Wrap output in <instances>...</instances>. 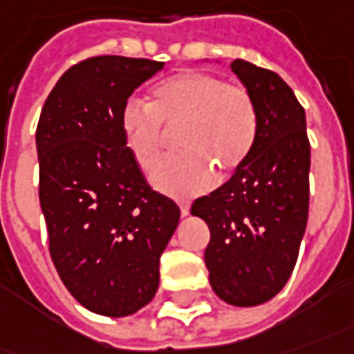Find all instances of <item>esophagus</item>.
Masks as SVG:
<instances>
[{
  "label": "esophagus",
  "instance_id": "esophagus-1",
  "mask_svg": "<svg viewBox=\"0 0 354 354\" xmlns=\"http://www.w3.org/2000/svg\"><path fill=\"white\" fill-rule=\"evenodd\" d=\"M180 213H182V217H186L189 213V203L187 201H180Z\"/></svg>",
  "mask_w": 354,
  "mask_h": 354
}]
</instances>
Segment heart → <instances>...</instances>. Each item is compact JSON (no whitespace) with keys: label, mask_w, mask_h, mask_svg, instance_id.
<instances>
[{"label":"heart","mask_w":354,"mask_h":354,"mask_svg":"<svg viewBox=\"0 0 354 354\" xmlns=\"http://www.w3.org/2000/svg\"><path fill=\"white\" fill-rule=\"evenodd\" d=\"M120 126L129 153L145 172L167 145L162 129H176L178 155L153 174L158 189L187 197L207 192L218 176L244 165L258 139V106L246 86L209 73L182 71L153 86L149 102H127Z\"/></svg>","instance_id":"heart-1"}]
</instances>
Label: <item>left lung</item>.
<instances>
[{"instance_id":"8db88e82","label":"left lung","mask_w":354,"mask_h":354,"mask_svg":"<svg viewBox=\"0 0 354 354\" xmlns=\"http://www.w3.org/2000/svg\"><path fill=\"white\" fill-rule=\"evenodd\" d=\"M230 69L258 106V139L228 182L197 197L207 223L205 266L218 298L258 306L287 285L308 223L310 141L292 88L273 71L234 59Z\"/></svg>"}]
</instances>
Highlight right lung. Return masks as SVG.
I'll return each mask as SVG.
<instances>
[{"label":"right lung","instance_id":"add662e5","mask_svg":"<svg viewBox=\"0 0 354 354\" xmlns=\"http://www.w3.org/2000/svg\"><path fill=\"white\" fill-rule=\"evenodd\" d=\"M162 66L86 57L59 77L36 127L50 258L77 302L102 316H129L153 300L180 221L176 203L147 184L120 126L127 98Z\"/></svg>","mask_w":354,"mask_h":354}]
</instances>
